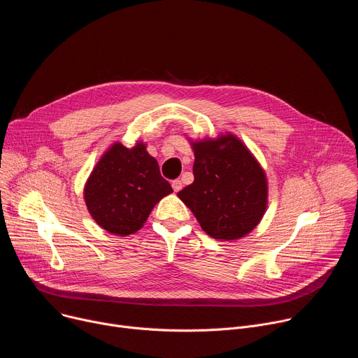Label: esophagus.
<instances>
[{"label":"esophagus","instance_id":"esophagus-1","mask_svg":"<svg viewBox=\"0 0 358 358\" xmlns=\"http://www.w3.org/2000/svg\"><path fill=\"white\" fill-rule=\"evenodd\" d=\"M171 185H173V189H174L176 192H178V191L182 188V182H181V180H174V181L171 182Z\"/></svg>","mask_w":358,"mask_h":358}]
</instances>
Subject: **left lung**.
<instances>
[{
	"mask_svg": "<svg viewBox=\"0 0 358 358\" xmlns=\"http://www.w3.org/2000/svg\"><path fill=\"white\" fill-rule=\"evenodd\" d=\"M192 148L194 182L177 195L210 236L224 241L245 236L266 210L264 170L231 134L194 143Z\"/></svg>",
	"mask_w": 358,
	"mask_h": 358,
	"instance_id": "obj_1",
	"label": "left lung"
}]
</instances>
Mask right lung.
I'll use <instances>...</instances> for the list:
<instances>
[{"mask_svg": "<svg viewBox=\"0 0 358 358\" xmlns=\"http://www.w3.org/2000/svg\"><path fill=\"white\" fill-rule=\"evenodd\" d=\"M173 188L145 145L115 144L92 171L85 201L94 221L116 235H130L145 222L152 207Z\"/></svg>", "mask_w": 358, "mask_h": 358, "instance_id": "obj_1", "label": "right lung"}]
</instances>
